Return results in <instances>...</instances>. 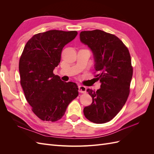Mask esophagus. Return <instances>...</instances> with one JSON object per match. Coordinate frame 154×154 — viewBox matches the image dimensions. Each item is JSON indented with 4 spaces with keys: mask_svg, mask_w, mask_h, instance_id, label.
Masks as SVG:
<instances>
[{
    "mask_svg": "<svg viewBox=\"0 0 154 154\" xmlns=\"http://www.w3.org/2000/svg\"><path fill=\"white\" fill-rule=\"evenodd\" d=\"M87 91V88L85 86L80 85L78 87V91L81 93H85Z\"/></svg>",
    "mask_w": 154,
    "mask_h": 154,
    "instance_id": "1",
    "label": "esophagus"
}]
</instances>
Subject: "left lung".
Instances as JSON below:
<instances>
[{
	"label": "left lung",
	"instance_id": "1",
	"mask_svg": "<svg viewBox=\"0 0 154 154\" xmlns=\"http://www.w3.org/2000/svg\"><path fill=\"white\" fill-rule=\"evenodd\" d=\"M80 39L92 51L96 77L101 83L96 91L87 90L92 103L83 113L91 122H109L122 110L129 95L133 69L128 49L117 36L99 29L82 31Z\"/></svg>",
	"mask_w": 154,
	"mask_h": 154
}]
</instances>
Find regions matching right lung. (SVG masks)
Returning <instances> with one entry per match:
<instances>
[{
    "instance_id": "add662e5",
    "label": "right lung",
    "mask_w": 154,
    "mask_h": 154,
    "mask_svg": "<svg viewBox=\"0 0 154 154\" xmlns=\"http://www.w3.org/2000/svg\"><path fill=\"white\" fill-rule=\"evenodd\" d=\"M77 35L76 31L50 30L35 35L25 45L18 67L20 84L32 112L42 120L61 119L78 95L75 83L63 82L53 74L63 47Z\"/></svg>"
}]
</instances>
